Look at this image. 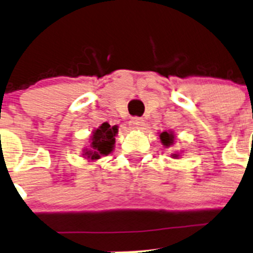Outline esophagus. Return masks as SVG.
Segmentation results:
<instances>
[{
  "instance_id": "1",
  "label": "esophagus",
  "mask_w": 253,
  "mask_h": 253,
  "mask_svg": "<svg viewBox=\"0 0 253 253\" xmlns=\"http://www.w3.org/2000/svg\"><path fill=\"white\" fill-rule=\"evenodd\" d=\"M145 126V122L142 118H139V117H134V118L130 121V126L132 127V129H142V126Z\"/></svg>"
}]
</instances>
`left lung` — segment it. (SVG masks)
I'll list each match as a JSON object with an SVG mask.
<instances>
[{
	"mask_svg": "<svg viewBox=\"0 0 253 253\" xmlns=\"http://www.w3.org/2000/svg\"><path fill=\"white\" fill-rule=\"evenodd\" d=\"M160 139L161 142H162L166 147H169V146L174 144V139H175V137H174L173 131H163L160 134ZM171 156H173V158H178L179 153H173Z\"/></svg>",
	"mask_w": 253,
	"mask_h": 253,
	"instance_id": "left-lung-1",
	"label": "left lung"
}]
</instances>
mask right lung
I'll use <instances>...</instances> for the list:
<instances>
[{
    "label": "right lung",
    "mask_w": 253,
    "mask_h": 253,
    "mask_svg": "<svg viewBox=\"0 0 253 253\" xmlns=\"http://www.w3.org/2000/svg\"><path fill=\"white\" fill-rule=\"evenodd\" d=\"M118 132V127L116 126H111L108 123L101 124L95 131L90 140V147L84 151L85 158L91 161L100 160L101 156H107L113 151L116 135Z\"/></svg>",
    "instance_id": "add662e5"
}]
</instances>
